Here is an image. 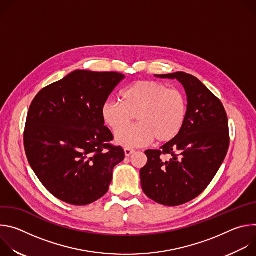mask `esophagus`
I'll return each mask as SVG.
<instances>
[{"mask_svg":"<svg viewBox=\"0 0 256 256\" xmlns=\"http://www.w3.org/2000/svg\"><path fill=\"white\" fill-rule=\"evenodd\" d=\"M134 150L132 149V148H126V149H124V154H126V157L130 156V155L134 154Z\"/></svg>","mask_w":256,"mask_h":256,"instance_id":"esophagus-1","label":"esophagus"}]
</instances>
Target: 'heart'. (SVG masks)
<instances>
[{
	"instance_id": "obj_1",
	"label": "heart",
	"mask_w": 256,
	"mask_h": 256,
	"mask_svg": "<svg viewBox=\"0 0 256 256\" xmlns=\"http://www.w3.org/2000/svg\"><path fill=\"white\" fill-rule=\"evenodd\" d=\"M138 124L125 127L134 116ZM103 122L116 134V142L126 147H140L151 142H169L184 128L188 116V98L177 88L156 81H136L122 93V101L107 100L101 108Z\"/></svg>"
}]
</instances>
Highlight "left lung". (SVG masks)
<instances>
[{
  "label": "left lung",
  "mask_w": 256,
  "mask_h": 256,
  "mask_svg": "<svg viewBox=\"0 0 256 256\" xmlns=\"http://www.w3.org/2000/svg\"><path fill=\"white\" fill-rule=\"evenodd\" d=\"M177 79L188 95V116L179 134L160 150H147L140 171L142 188L154 202L175 206L198 196L221 167L230 144L228 118L221 100L198 78L184 72L157 75ZM170 155L165 162L162 156Z\"/></svg>",
  "instance_id": "8db88e82"
}]
</instances>
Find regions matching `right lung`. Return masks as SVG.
Segmentation results:
<instances>
[{
  "label": "right lung",
  "instance_id": "obj_1",
  "mask_svg": "<svg viewBox=\"0 0 256 256\" xmlns=\"http://www.w3.org/2000/svg\"><path fill=\"white\" fill-rule=\"evenodd\" d=\"M126 78L116 72L75 70L42 89L31 102L24 148L44 186L56 198L86 206L102 198L124 159L101 108Z\"/></svg>",
  "mask_w": 256,
  "mask_h": 256
}]
</instances>
